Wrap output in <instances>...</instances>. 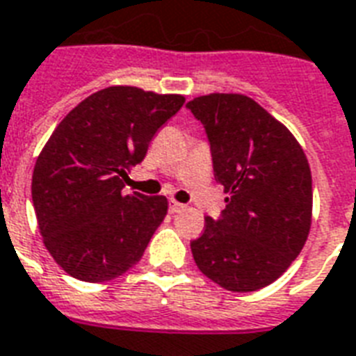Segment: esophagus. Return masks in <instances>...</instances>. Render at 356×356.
I'll list each match as a JSON object with an SVG mask.
<instances>
[{
  "mask_svg": "<svg viewBox=\"0 0 356 356\" xmlns=\"http://www.w3.org/2000/svg\"><path fill=\"white\" fill-rule=\"evenodd\" d=\"M183 203L175 202V200H170V211H172V213H179V211H183Z\"/></svg>",
  "mask_w": 356,
  "mask_h": 356,
  "instance_id": "1",
  "label": "esophagus"
}]
</instances>
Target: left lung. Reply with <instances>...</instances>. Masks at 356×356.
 <instances>
[{
    "label": "left lung",
    "instance_id": "obj_1",
    "mask_svg": "<svg viewBox=\"0 0 356 356\" xmlns=\"http://www.w3.org/2000/svg\"><path fill=\"white\" fill-rule=\"evenodd\" d=\"M207 132L220 218L190 243L197 268L233 293L278 280L305 246L312 224V173L289 130L256 100L213 93L186 104Z\"/></svg>",
    "mask_w": 356,
    "mask_h": 356
}]
</instances>
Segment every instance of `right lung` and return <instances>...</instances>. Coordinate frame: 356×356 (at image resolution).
Masks as SVG:
<instances>
[{"instance_id": "obj_1", "label": "right lung", "mask_w": 356, "mask_h": 356, "mask_svg": "<svg viewBox=\"0 0 356 356\" xmlns=\"http://www.w3.org/2000/svg\"><path fill=\"white\" fill-rule=\"evenodd\" d=\"M181 95L100 89L72 108L35 162L31 197L46 250L81 282H108L140 261L168 213L164 196L123 194L130 168Z\"/></svg>"}]
</instances>
